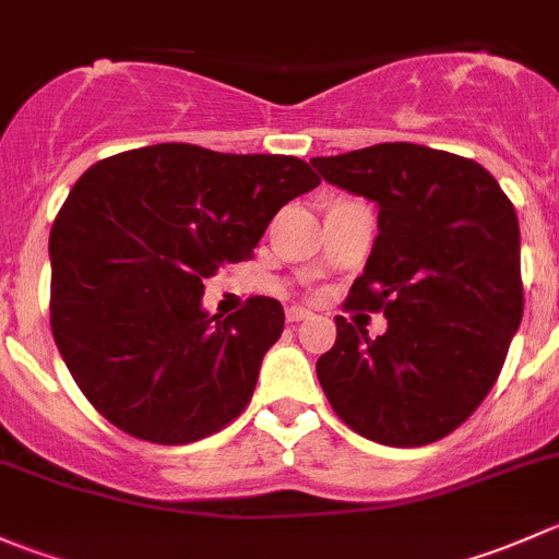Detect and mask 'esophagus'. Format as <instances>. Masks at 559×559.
<instances>
[{
  "mask_svg": "<svg viewBox=\"0 0 559 559\" xmlns=\"http://www.w3.org/2000/svg\"><path fill=\"white\" fill-rule=\"evenodd\" d=\"M311 317V311H308V308H302V306H292V308H286V322H302V319H308Z\"/></svg>",
  "mask_w": 559,
  "mask_h": 559,
  "instance_id": "34e87169",
  "label": "esophagus"
}]
</instances>
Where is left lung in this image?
<instances>
[{"instance_id": "1", "label": "left lung", "mask_w": 559, "mask_h": 559, "mask_svg": "<svg viewBox=\"0 0 559 559\" xmlns=\"http://www.w3.org/2000/svg\"><path fill=\"white\" fill-rule=\"evenodd\" d=\"M311 166L379 207V235L346 306L388 319L368 338L335 317L319 384L366 440H442L486 399L522 322L516 210L484 166L420 144H373Z\"/></svg>"}]
</instances>
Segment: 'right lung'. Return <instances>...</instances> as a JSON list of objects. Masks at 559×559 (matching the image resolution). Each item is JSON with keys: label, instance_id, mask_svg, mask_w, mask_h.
Segmentation results:
<instances>
[{"label": "right lung", "instance_id": "obj_1", "mask_svg": "<svg viewBox=\"0 0 559 559\" xmlns=\"http://www.w3.org/2000/svg\"><path fill=\"white\" fill-rule=\"evenodd\" d=\"M319 177L292 155L153 144L81 175L48 237L51 330L90 404L124 435L186 445L251 401L284 330L273 297L224 319L204 278L242 262Z\"/></svg>", "mask_w": 559, "mask_h": 559}]
</instances>
